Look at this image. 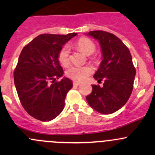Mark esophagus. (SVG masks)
I'll use <instances>...</instances> for the list:
<instances>
[{"instance_id":"esophagus-1","label":"esophagus","mask_w":155,"mask_h":155,"mask_svg":"<svg viewBox=\"0 0 155 155\" xmlns=\"http://www.w3.org/2000/svg\"><path fill=\"white\" fill-rule=\"evenodd\" d=\"M73 84L74 86H79V85H80V83H79V82H73Z\"/></svg>"}]
</instances>
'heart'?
Returning <instances> with one entry per match:
<instances>
[{
  "mask_svg": "<svg viewBox=\"0 0 155 155\" xmlns=\"http://www.w3.org/2000/svg\"><path fill=\"white\" fill-rule=\"evenodd\" d=\"M76 46L86 55H91L96 50V46L94 42L85 37L79 39L76 43ZM58 59L59 63L63 66H67L69 64L70 58V48L68 46H64L61 48L58 54ZM93 70L90 67L70 66L66 70V76L76 82H82L85 80L89 75L91 74Z\"/></svg>",
  "mask_w": 155,
  "mask_h": 155,
  "instance_id": "heart-1",
  "label": "heart"
}]
</instances>
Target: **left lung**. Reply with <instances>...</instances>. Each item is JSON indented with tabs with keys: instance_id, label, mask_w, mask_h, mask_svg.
<instances>
[{
	"instance_id": "obj_1",
	"label": "left lung",
	"mask_w": 155,
	"mask_h": 155,
	"mask_svg": "<svg viewBox=\"0 0 155 155\" xmlns=\"http://www.w3.org/2000/svg\"><path fill=\"white\" fill-rule=\"evenodd\" d=\"M87 35L101 45L103 60L94 78L104 82L103 87L92 85L87 102L100 113H113L125 105L134 88L136 69L132 56L123 42L111 33L93 31Z\"/></svg>"
}]
</instances>
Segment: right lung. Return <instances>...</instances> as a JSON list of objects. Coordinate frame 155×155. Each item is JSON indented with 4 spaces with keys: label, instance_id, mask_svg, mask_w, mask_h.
Instances as JSON below:
<instances>
[{
    "label": "right lung",
    "instance_id": "obj_1",
    "mask_svg": "<svg viewBox=\"0 0 155 155\" xmlns=\"http://www.w3.org/2000/svg\"><path fill=\"white\" fill-rule=\"evenodd\" d=\"M76 35L40 34L21 50L14 71V82L23 108L36 119L49 121L64 109L73 82L65 77L56 81L64 74L58 54Z\"/></svg>",
    "mask_w": 155,
    "mask_h": 155
}]
</instances>
